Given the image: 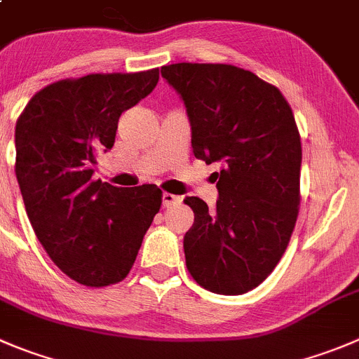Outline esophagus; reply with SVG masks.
<instances>
[{
	"label": "esophagus",
	"instance_id": "1",
	"mask_svg": "<svg viewBox=\"0 0 359 359\" xmlns=\"http://www.w3.org/2000/svg\"><path fill=\"white\" fill-rule=\"evenodd\" d=\"M180 203H182V197H180V196H174V194L163 192V196H162V204H163V208L176 206V204H180Z\"/></svg>",
	"mask_w": 359,
	"mask_h": 359
}]
</instances>
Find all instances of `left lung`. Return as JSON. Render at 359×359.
I'll use <instances>...</instances> for the list:
<instances>
[{
	"mask_svg": "<svg viewBox=\"0 0 359 359\" xmlns=\"http://www.w3.org/2000/svg\"><path fill=\"white\" fill-rule=\"evenodd\" d=\"M162 77L180 93L196 158L220 162L217 208L187 197L194 225L183 240L201 287L236 296L268 278L299 211L302 141L278 88L233 65L174 63Z\"/></svg>",
	"mask_w": 359,
	"mask_h": 359,
	"instance_id": "1",
	"label": "left lung"
}]
</instances>
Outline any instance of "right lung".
Returning <instances> with one entry per match:
<instances>
[{
    "label": "right lung",
    "mask_w": 359,
    "mask_h": 359,
    "mask_svg": "<svg viewBox=\"0 0 359 359\" xmlns=\"http://www.w3.org/2000/svg\"><path fill=\"white\" fill-rule=\"evenodd\" d=\"M158 68L90 74L33 95L15 125V176L36 238L54 264L86 287L121 282L162 206L156 185L93 180L114 146L121 112L148 97Z\"/></svg>",
    "instance_id": "add662e5"
}]
</instances>
